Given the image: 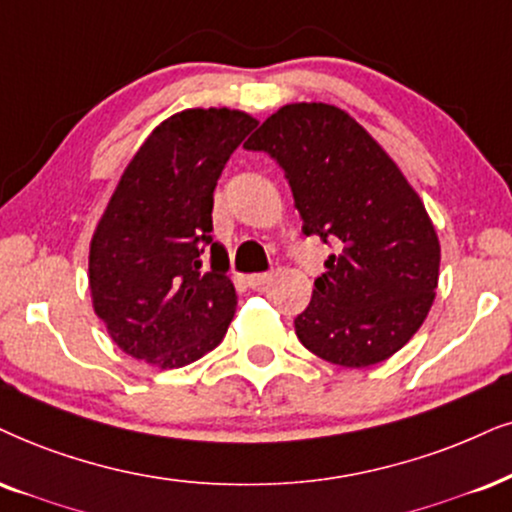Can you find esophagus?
Wrapping results in <instances>:
<instances>
[{
	"mask_svg": "<svg viewBox=\"0 0 512 512\" xmlns=\"http://www.w3.org/2000/svg\"><path fill=\"white\" fill-rule=\"evenodd\" d=\"M269 281H271V271H262V274H250L248 276V286L250 288H262V286H267Z\"/></svg>",
	"mask_w": 512,
	"mask_h": 512,
	"instance_id": "1",
	"label": "esophagus"
}]
</instances>
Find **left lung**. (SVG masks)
<instances>
[{"instance_id": "obj_1", "label": "left lung", "mask_w": 512, "mask_h": 512, "mask_svg": "<svg viewBox=\"0 0 512 512\" xmlns=\"http://www.w3.org/2000/svg\"><path fill=\"white\" fill-rule=\"evenodd\" d=\"M286 172L302 234L335 252L295 319L316 357L373 366L413 338L439 278V241L425 205L392 158L340 108L290 103L243 144Z\"/></svg>"}]
</instances>
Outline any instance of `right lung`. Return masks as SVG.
Segmentation results:
<instances>
[{
	"label": "right lung",
	"mask_w": 512,
	"mask_h": 512,
	"mask_svg": "<svg viewBox=\"0 0 512 512\" xmlns=\"http://www.w3.org/2000/svg\"><path fill=\"white\" fill-rule=\"evenodd\" d=\"M257 127L248 113L193 108L153 129L122 174L89 250L94 312L129 357L179 368L222 342L236 288L212 241L215 186Z\"/></svg>",
	"instance_id": "obj_1"
}]
</instances>
